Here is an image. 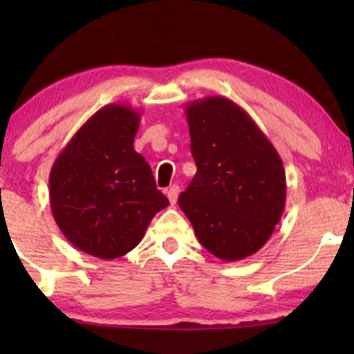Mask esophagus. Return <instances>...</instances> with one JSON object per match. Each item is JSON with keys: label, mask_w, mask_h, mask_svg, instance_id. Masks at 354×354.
Instances as JSON below:
<instances>
[{"label": "esophagus", "mask_w": 354, "mask_h": 354, "mask_svg": "<svg viewBox=\"0 0 354 354\" xmlns=\"http://www.w3.org/2000/svg\"><path fill=\"white\" fill-rule=\"evenodd\" d=\"M178 192H180V188H178V185H171L167 188V198L169 201H171V205H176L177 203V198H178Z\"/></svg>", "instance_id": "34e87169"}]
</instances>
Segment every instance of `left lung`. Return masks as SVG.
I'll list each match as a JSON object with an SVG mask.
<instances>
[{
  "instance_id": "8db88e82",
  "label": "left lung",
  "mask_w": 354,
  "mask_h": 354,
  "mask_svg": "<svg viewBox=\"0 0 354 354\" xmlns=\"http://www.w3.org/2000/svg\"><path fill=\"white\" fill-rule=\"evenodd\" d=\"M185 114L196 174L178 206L211 254L229 263L248 258L282 217V159L250 114L229 98L192 101Z\"/></svg>"
}]
</instances>
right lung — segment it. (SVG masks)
Returning <instances> with one entry per match:
<instances>
[{"label": "right lung", "mask_w": 354, "mask_h": 354, "mask_svg": "<svg viewBox=\"0 0 354 354\" xmlns=\"http://www.w3.org/2000/svg\"><path fill=\"white\" fill-rule=\"evenodd\" d=\"M142 113L113 103L91 115L56 158L50 205L62 235L100 259L132 251L169 200L133 149Z\"/></svg>", "instance_id": "1"}]
</instances>
